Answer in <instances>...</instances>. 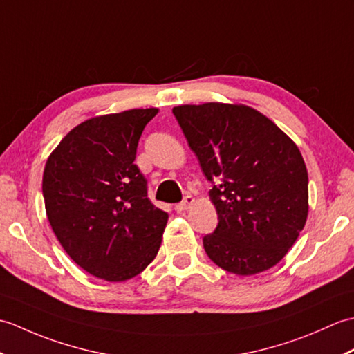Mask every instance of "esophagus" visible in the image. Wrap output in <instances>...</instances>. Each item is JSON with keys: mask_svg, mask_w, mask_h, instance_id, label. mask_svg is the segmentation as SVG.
I'll return each mask as SVG.
<instances>
[{"mask_svg": "<svg viewBox=\"0 0 354 354\" xmlns=\"http://www.w3.org/2000/svg\"><path fill=\"white\" fill-rule=\"evenodd\" d=\"M193 202H194V198L189 194V196H185L183 199V202H179V204L175 205V209L178 213H183V212H185V209H189L193 205Z\"/></svg>", "mask_w": 354, "mask_h": 354, "instance_id": "obj_1", "label": "esophagus"}]
</instances>
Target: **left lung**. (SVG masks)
I'll return each mask as SVG.
<instances>
[{"mask_svg": "<svg viewBox=\"0 0 354 354\" xmlns=\"http://www.w3.org/2000/svg\"><path fill=\"white\" fill-rule=\"evenodd\" d=\"M173 115L213 184L219 223L204 237L208 257L236 275L275 266L309 212V178L295 142L245 104H183Z\"/></svg>", "mask_w": 354, "mask_h": 354, "instance_id": "8db88e82", "label": "left lung"}]
</instances>
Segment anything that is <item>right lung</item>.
<instances>
[{
	"instance_id": "1",
	"label": "right lung",
	"mask_w": 354,
	"mask_h": 354,
	"mask_svg": "<svg viewBox=\"0 0 354 354\" xmlns=\"http://www.w3.org/2000/svg\"><path fill=\"white\" fill-rule=\"evenodd\" d=\"M156 108L89 118L65 135L44 169L53 231L77 265L106 281H126L155 259L169 214L147 198L137 147Z\"/></svg>"
}]
</instances>
